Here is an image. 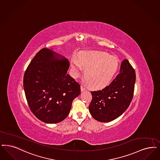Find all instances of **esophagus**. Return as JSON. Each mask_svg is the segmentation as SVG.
<instances>
[{"label": "esophagus", "instance_id": "esophagus-1", "mask_svg": "<svg viewBox=\"0 0 160 160\" xmlns=\"http://www.w3.org/2000/svg\"><path fill=\"white\" fill-rule=\"evenodd\" d=\"M86 90V89L83 86H81V91H82V92H83V91H84V90Z\"/></svg>", "mask_w": 160, "mask_h": 160}]
</instances>
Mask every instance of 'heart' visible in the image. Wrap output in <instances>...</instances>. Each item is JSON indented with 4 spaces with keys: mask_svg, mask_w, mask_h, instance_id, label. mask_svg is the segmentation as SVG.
Segmentation results:
<instances>
[{
    "mask_svg": "<svg viewBox=\"0 0 160 160\" xmlns=\"http://www.w3.org/2000/svg\"><path fill=\"white\" fill-rule=\"evenodd\" d=\"M118 61L117 58L103 52H84L79 60L74 58L71 61V68L74 76H78L87 68L85 77L89 86L94 89L104 88L111 81L117 70Z\"/></svg>",
    "mask_w": 160,
    "mask_h": 160,
    "instance_id": "obj_1",
    "label": "heart"
}]
</instances>
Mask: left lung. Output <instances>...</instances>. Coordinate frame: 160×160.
I'll return each instance as SVG.
<instances>
[{"label": "left lung", "instance_id": "8db88e82", "mask_svg": "<svg viewBox=\"0 0 160 160\" xmlns=\"http://www.w3.org/2000/svg\"><path fill=\"white\" fill-rule=\"evenodd\" d=\"M136 73L128 59L120 66V73L101 90L92 91L90 113L100 122H109L122 115L131 102L134 93Z\"/></svg>", "mask_w": 160, "mask_h": 160}]
</instances>
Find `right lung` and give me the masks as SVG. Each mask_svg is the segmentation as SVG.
<instances>
[{
    "instance_id": "right-lung-1",
    "label": "right lung",
    "mask_w": 160,
    "mask_h": 160,
    "mask_svg": "<svg viewBox=\"0 0 160 160\" xmlns=\"http://www.w3.org/2000/svg\"><path fill=\"white\" fill-rule=\"evenodd\" d=\"M68 60L51 49L37 53L24 76L28 106L38 120L48 124L62 122L72 102L80 93V86L67 73Z\"/></svg>"
}]
</instances>
